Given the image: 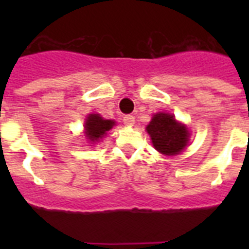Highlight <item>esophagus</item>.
Here are the masks:
<instances>
[{
    "label": "esophagus",
    "instance_id": "34e87169",
    "mask_svg": "<svg viewBox=\"0 0 249 249\" xmlns=\"http://www.w3.org/2000/svg\"><path fill=\"white\" fill-rule=\"evenodd\" d=\"M123 123L127 124V126H132V124L135 123V117H133L132 114H127V116L123 117Z\"/></svg>",
    "mask_w": 249,
    "mask_h": 249
}]
</instances>
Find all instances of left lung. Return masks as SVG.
Returning a JSON list of instances; mask_svg holds the SVG:
<instances>
[{
    "label": "left lung",
    "mask_w": 249,
    "mask_h": 249,
    "mask_svg": "<svg viewBox=\"0 0 249 249\" xmlns=\"http://www.w3.org/2000/svg\"><path fill=\"white\" fill-rule=\"evenodd\" d=\"M152 143L163 155H178L188 143V129L178 123L172 114L157 113L147 126Z\"/></svg>",
    "instance_id": "1"
}]
</instances>
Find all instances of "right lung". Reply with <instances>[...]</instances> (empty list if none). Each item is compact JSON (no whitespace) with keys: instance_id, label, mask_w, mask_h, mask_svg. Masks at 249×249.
<instances>
[{"instance_id":"right-lung-1","label":"right lung","mask_w":249,"mask_h":249,"mask_svg":"<svg viewBox=\"0 0 249 249\" xmlns=\"http://www.w3.org/2000/svg\"><path fill=\"white\" fill-rule=\"evenodd\" d=\"M114 122L111 120H103L100 114H89L86 121V136L91 142H96L106 135V132L113 127Z\"/></svg>"}]
</instances>
